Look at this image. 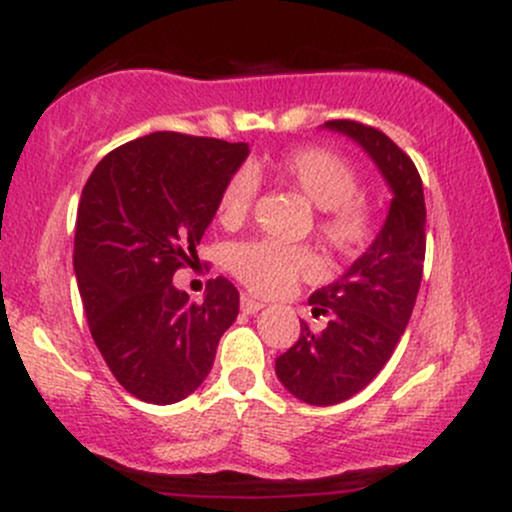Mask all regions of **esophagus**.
Listing matches in <instances>:
<instances>
[{"instance_id":"34e87169","label":"esophagus","mask_w":512,"mask_h":512,"mask_svg":"<svg viewBox=\"0 0 512 512\" xmlns=\"http://www.w3.org/2000/svg\"><path fill=\"white\" fill-rule=\"evenodd\" d=\"M262 308H264V305H262L260 301H255V298H250V296H243V298H240V310H243L245 315H255V313H260Z\"/></svg>"}]
</instances>
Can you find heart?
Here are the masks:
<instances>
[{
    "label": "heart",
    "mask_w": 512,
    "mask_h": 512,
    "mask_svg": "<svg viewBox=\"0 0 512 512\" xmlns=\"http://www.w3.org/2000/svg\"><path fill=\"white\" fill-rule=\"evenodd\" d=\"M264 170L276 182L301 192L315 204L317 231L325 245L337 255H356L375 233V207L358 195V170L349 158L325 146H298L264 161ZM255 199V178L238 170L223 185L216 216L223 226H236L248 216ZM228 269L257 296H276L296 284L301 276L315 272V257L308 248L250 240L228 250Z\"/></svg>",
    "instance_id": "b5f03b06"
}]
</instances>
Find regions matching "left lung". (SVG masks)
<instances>
[{"mask_svg":"<svg viewBox=\"0 0 512 512\" xmlns=\"http://www.w3.org/2000/svg\"><path fill=\"white\" fill-rule=\"evenodd\" d=\"M373 158L392 190L390 211L378 238L332 284L308 303L327 327L313 332L301 322V337L276 358V378L301 402L330 407L361 392L390 361L407 330L421 286L426 257V202L414 161L380 129L354 120L325 122Z\"/></svg>","mask_w":512,"mask_h":512,"instance_id":"obj_1","label":"left lung"}]
</instances>
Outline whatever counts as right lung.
Wrapping results in <instances>:
<instances>
[{"mask_svg": "<svg viewBox=\"0 0 512 512\" xmlns=\"http://www.w3.org/2000/svg\"><path fill=\"white\" fill-rule=\"evenodd\" d=\"M248 154L243 142L154 132L110 151L81 192L74 272L88 330L142 402L192 395L238 317L228 279H209L204 301L190 303L173 274L197 257L223 185Z\"/></svg>", "mask_w": 512, "mask_h": 512, "instance_id": "right-lung-1", "label": "right lung"}]
</instances>
